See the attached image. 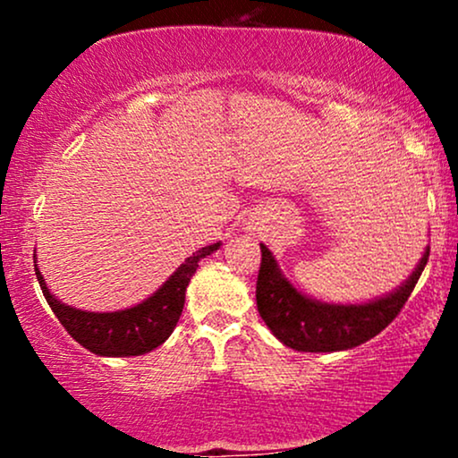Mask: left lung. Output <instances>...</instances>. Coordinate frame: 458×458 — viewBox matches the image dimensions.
I'll return each instance as SVG.
<instances>
[{
	"label": "left lung",
	"mask_w": 458,
	"mask_h": 458,
	"mask_svg": "<svg viewBox=\"0 0 458 458\" xmlns=\"http://www.w3.org/2000/svg\"><path fill=\"white\" fill-rule=\"evenodd\" d=\"M260 251L256 306L271 334L288 349L334 353L368 343L398 317L427 267L430 247L401 286L366 303H327L303 295L284 276L269 247L260 243Z\"/></svg>",
	"instance_id": "8db88e82"
}]
</instances>
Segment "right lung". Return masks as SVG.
Here are the masks:
<instances>
[{
  "mask_svg": "<svg viewBox=\"0 0 458 458\" xmlns=\"http://www.w3.org/2000/svg\"><path fill=\"white\" fill-rule=\"evenodd\" d=\"M219 245L222 243L198 250L148 299L118 312H88V310L66 306L55 295H51L43 273L36 267V254L34 269L49 308L83 349L101 357H131L150 353L170 338L181 318L187 286L198 269V262L217 251Z\"/></svg>",
  "mask_w": 458,
  "mask_h": 458,
  "instance_id": "add662e5",
  "label": "right lung"
}]
</instances>
